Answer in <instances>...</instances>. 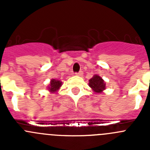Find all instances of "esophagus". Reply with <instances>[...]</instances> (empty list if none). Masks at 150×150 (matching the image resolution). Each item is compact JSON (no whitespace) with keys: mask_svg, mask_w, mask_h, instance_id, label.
<instances>
[{"mask_svg":"<svg viewBox=\"0 0 150 150\" xmlns=\"http://www.w3.org/2000/svg\"><path fill=\"white\" fill-rule=\"evenodd\" d=\"M75 74H76V76H82V75H83V71H79V72H76V73H75Z\"/></svg>","mask_w":150,"mask_h":150,"instance_id":"1","label":"esophagus"}]
</instances>
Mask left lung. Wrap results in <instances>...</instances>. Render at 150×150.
I'll return each instance as SVG.
<instances>
[{"mask_svg": "<svg viewBox=\"0 0 150 150\" xmlns=\"http://www.w3.org/2000/svg\"><path fill=\"white\" fill-rule=\"evenodd\" d=\"M89 86L96 93L102 92L105 89V83L103 79L98 75H94L89 80Z\"/></svg>", "mask_w": 150, "mask_h": 150, "instance_id": "8db88e82", "label": "left lung"}]
</instances>
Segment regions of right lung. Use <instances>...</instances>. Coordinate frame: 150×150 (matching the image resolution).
<instances>
[{
	"label": "right lung",
	"mask_w": 150,
	"mask_h": 150,
	"mask_svg": "<svg viewBox=\"0 0 150 150\" xmlns=\"http://www.w3.org/2000/svg\"><path fill=\"white\" fill-rule=\"evenodd\" d=\"M61 85H62V82L53 79H51V82H50L48 90H49L51 93H55L59 88H60Z\"/></svg>",
	"instance_id": "obj_1"
}]
</instances>
